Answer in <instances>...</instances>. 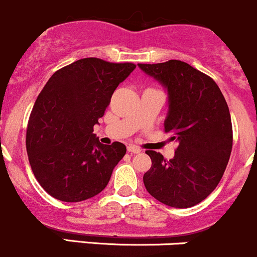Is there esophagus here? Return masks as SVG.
Returning a JSON list of instances; mask_svg holds the SVG:
<instances>
[{
	"label": "esophagus",
	"instance_id": "1",
	"mask_svg": "<svg viewBox=\"0 0 257 257\" xmlns=\"http://www.w3.org/2000/svg\"><path fill=\"white\" fill-rule=\"evenodd\" d=\"M127 151L130 154H140L141 149H139L137 146H134V145H130V146H127Z\"/></svg>",
	"mask_w": 257,
	"mask_h": 257
}]
</instances>
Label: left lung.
I'll use <instances>...</instances> for the list:
<instances>
[{
	"instance_id": "1",
	"label": "left lung",
	"mask_w": 257,
	"mask_h": 257,
	"mask_svg": "<svg viewBox=\"0 0 257 257\" xmlns=\"http://www.w3.org/2000/svg\"><path fill=\"white\" fill-rule=\"evenodd\" d=\"M139 67L167 88L164 131L177 142L170 161L147 150L152 165L144 175L145 187L167 206H195L216 189L230 159L232 123L227 103L210 76L184 61L139 63Z\"/></svg>"
}]
</instances>
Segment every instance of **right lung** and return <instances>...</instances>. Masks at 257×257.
Listing matches in <instances>:
<instances>
[{
  "label": "right lung",
  "instance_id": "add662e5",
  "mask_svg": "<svg viewBox=\"0 0 257 257\" xmlns=\"http://www.w3.org/2000/svg\"><path fill=\"white\" fill-rule=\"evenodd\" d=\"M135 67L81 58L56 71L42 88L29 118L26 150L35 177L52 197L80 202L107 186L126 146L100 144L93 126Z\"/></svg>",
  "mask_w": 257,
  "mask_h": 257
}]
</instances>
